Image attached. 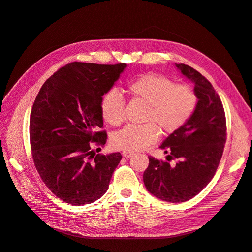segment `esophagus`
Segmentation results:
<instances>
[{"label":"esophagus","instance_id":"34e87169","mask_svg":"<svg viewBox=\"0 0 252 252\" xmlns=\"http://www.w3.org/2000/svg\"><path fill=\"white\" fill-rule=\"evenodd\" d=\"M134 154H133V152L132 151H123V152H122V156H123L124 158H130V157H132Z\"/></svg>","mask_w":252,"mask_h":252}]
</instances>
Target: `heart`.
I'll return each instance as SVG.
<instances>
[{
	"mask_svg": "<svg viewBox=\"0 0 252 252\" xmlns=\"http://www.w3.org/2000/svg\"><path fill=\"white\" fill-rule=\"evenodd\" d=\"M128 93L147 105L144 121L146 124H129L112 134L111 143L125 151H138L158 140V131L172 133L192 117L197 104L196 94L188 85H175L163 75L148 73L128 84ZM104 120L120 125L125 119V100L117 89L106 93L101 102Z\"/></svg>",
	"mask_w": 252,
	"mask_h": 252,
	"instance_id": "obj_1",
	"label": "heart"
}]
</instances>
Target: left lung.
Returning <instances> with one entry per match:
<instances>
[{"label": "left lung", "instance_id": "8db88e82", "mask_svg": "<svg viewBox=\"0 0 252 252\" xmlns=\"http://www.w3.org/2000/svg\"><path fill=\"white\" fill-rule=\"evenodd\" d=\"M180 72L194 84L197 104L192 117L162 143L167 162L149 157L143 181L148 191L170 203L192 199L215 175L226 143V118L215 88L192 67L175 64ZM175 158L178 162L170 165Z\"/></svg>", "mask_w": 252, "mask_h": 252}]
</instances>
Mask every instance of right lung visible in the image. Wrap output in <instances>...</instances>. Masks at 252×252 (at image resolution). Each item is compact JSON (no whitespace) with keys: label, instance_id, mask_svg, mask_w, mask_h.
<instances>
[{"label":"right lung","instance_id":"1","mask_svg":"<svg viewBox=\"0 0 252 252\" xmlns=\"http://www.w3.org/2000/svg\"><path fill=\"white\" fill-rule=\"evenodd\" d=\"M126 64L72 62L43 84L29 122L32 158L51 192L68 204L81 206L98 200L122 156L95 155L94 145L107 141L101 102Z\"/></svg>","mask_w":252,"mask_h":252}]
</instances>
